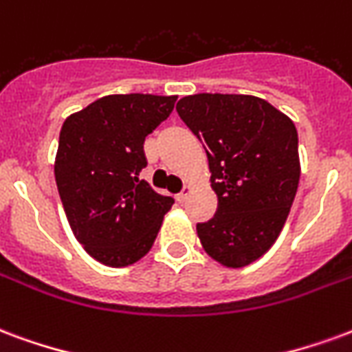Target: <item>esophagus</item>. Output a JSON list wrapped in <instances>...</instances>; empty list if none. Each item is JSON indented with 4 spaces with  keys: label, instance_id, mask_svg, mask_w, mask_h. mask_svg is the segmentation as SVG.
<instances>
[{
    "label": "esophagus",
    "instance_id": "obj_1",
    "mask_svg": "<svg viewBox=\"0 0 352 352\" xmlns=\"http://www.w3.org/2000/svg\"><path fill=\"white\" fill-rule=\"evenodd\" d=\"M191 191H193V187H191V186H184V189H182V191H179V193L176 195V201H178V202H186V199H187V197H189V193H191Z\"/></svg>",
    "mask_w": 352,
    "mask_h": 352
}]
</instances>
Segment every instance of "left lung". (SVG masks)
Listing matches in <instances>:
<instances>
[{
	"instance_id": "1",
	"label": "left lung",
	"mask_w": 352,
	"mask_h": 352,
	"mask_svg": "<svg viewBox=\"0 0 352 352\" xmlns=\"http://www.w3.org/2000/svg\"><path fill=\"white\" fill-rule=\"evenodd\" d=\"M178 116L208 155L217 212L197 225L204 251L229 268L263 257L278 240L298 189V133L289 116L255 95L197 94Z\"/></svg>"
}]
</instances>
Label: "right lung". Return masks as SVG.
<instances>
[{
	"label": "right lung",
	"instance_id": "add662e5",
	"mask_svg": "<svg viewBox=\"0 0 352 352\" xmlns=\"http://www.w3.org/2000/svg\"><path fill=\"white\" fill-rule=\"evenodd\" d=\"M178 95H107L63 122L54 163L56 186L74 238L114 268L144 257L173 197L138 179L144 140L170 116Z\"/></svg>",
	"mask_w": 352,
	"mask_h": 352
}]
</instances>
